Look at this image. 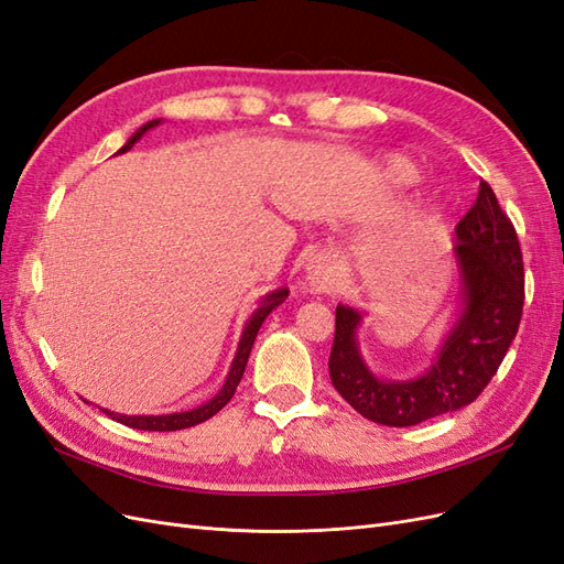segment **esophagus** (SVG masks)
<instances>
[{
	"mask_svg": "<svg viewBox=\"0 0 564 564\" xmlns=\"http://www.w3.org/2000/svg\"><path fill=\"white\" fill-rule=\"evenodd\" d=\"M308 282L315 292H327L334 282V263L329 256H317L308 265Z\"/></svg>",
	"mask_w": 564,
	"mask_h": 564,
	"instance_id": "obj_1",
	"label": "esophagus"
}]
</instances>
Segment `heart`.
I'll return each mask as SVG.
<instances>
[{"mask_svg":"<svg viewBox=\"0 0 564 564\" xmlns=\"http://www.w3.org/2000/svg\"><path fill=\"white\" fill-rule=\"evenodd\" d=\"M383 172H386V176L392 181V183H398V185H409V183H414L416 181V166L409 162L406 158H390L386 164H383Z\"/></svg>","mask_w":564,"mask_h":564,"instance_id":"obj_1","label":"heart"}]
</instances>
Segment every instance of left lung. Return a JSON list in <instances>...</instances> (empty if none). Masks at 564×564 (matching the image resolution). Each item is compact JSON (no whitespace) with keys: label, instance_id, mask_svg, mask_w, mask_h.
I'll list each match as a JSON object with an SVG mask.
<instances>
[{"label":"left lung","instance_id":"left-lung-1","mask_svg":"<svg viewBox=\"0 0 564 564\" xmlns=\"http://www.w3.org/2000/svg\"><path fill=\"white\" fill-rule=\"evenodd\" d=\"M460 272L458 315L435 362L409 381L373 377L357 348L362 313L338 305L329 377L338 395L365 419L404 429L470 404L487 388L513 344L524 305L518 232L487 181L458 220L452 247Z\"/></svg>","mask_w":564,"mask_h":564}]
</instances>
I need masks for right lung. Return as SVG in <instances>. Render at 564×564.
I'll use <instances>...</instances> for the list:
<instances>
[{
	"mask_svg": "<svg viewBox=\"0 0 564 564\" xmlns=\"http://www.w3.org/2000/svg\"><path fill=\"white\" fill-rule=\"evenodd\" d=\"M160 122H162V119H152V122L143 124L139 131H135V133L131 135V139H129L122 148H119V152L131 150L135 141H141V135H143L145 131H150L152 127H158ZM286 296H289V289H284V286L278 289V292L268 294V296L261 301L259 308H256V313L249 317L247 327H245V332H242V338H240V346H237L232 367H230V371H228V379H226L224 388L218 390V395L212 398L209 402L199 404L197 409H191V412L164 414V416H127V414L108 412V409H104V412H106L112 421L129 425V429H135V431H160V433H164V431H183V429H191V425H197V423H202V421L212 419L214 414H218L220 409H224V406L232 400L235 390H237V386H240L242 373H245V369H247V360H249V352H251V346H253V340H256V334H259L263 319H265L272 311H275L278 305H280Z\"/></svg>",
	"mask_w": 564,
	"mask_h": 564,
	"instance_id": "obj_1",
	"label": "right lung"
}]
</instances>
